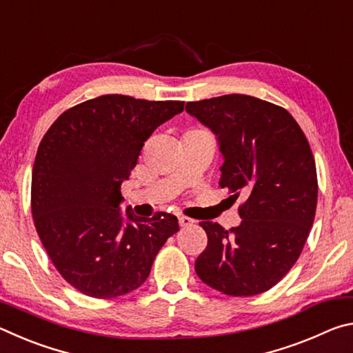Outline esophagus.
Returning <instances> with one entry per match:
<instances>
[{
	"label": "esophagus",
	"mask_w": 353,
	"mask_h": 353,
	"mask_svg": "<svg viewBox=\"0 0 353 353\" xmlns=\"http://www.w3.org/2000/svg\"><path fill=\"white\" fill-rule=\"evenodd\" d=\"M179 224H181V227H190L194 224V219H191L188 216H179Z\"/></svg>",
	"instance_id": "1"
}]
</instances>
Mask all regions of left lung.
Here are the masks:
<instances>
[{"mask_svg":"<svg viewBox=\"0 0 353 353\" xmlns=\"http://www.w3.org/2000/svg\"><path fill=\"white\" fill-rule=\"evenodd\" d=\"M185 110L216 135L219 187L244 196L238 227L199 223L208 243L196 274L227 296L271 290L297 261L314 221L318 176L307 137L283 107L248 94L193 101Z\"/></svg>","mask_w":353,"mask_h":353,"instance_id":"1","label":"left lung"}]
</instances>
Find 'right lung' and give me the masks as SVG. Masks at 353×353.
Listing matches in <instances>:
<instances>
[{
    "instance_id": "1",
    "label": "right lung",
    "mask_w": 353,
    "mask_h": 353,
    "mask_svg": "<svg viewBox=\"0 0 353 353\" xmlns=\"http://www.w3.org/2000/svg\"><path fill=\"white\" fill-rule=\"evenodd\" d=\"M183 101L104 94L71 107L40 141L32 168L35 229L52 265L82 294L124 296L143 285L179 230L174 214L123 218L121 183L145 141Z\"/></svg>"
}]
</instances>
